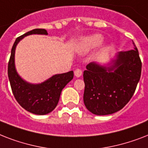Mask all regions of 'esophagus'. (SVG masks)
Segmentation results:
<instances>
[{
    "label": "esophagus",
    "mask_w": 148,
    "mask_h": 148,
    "mask_svg": "<svg viewBox=\"0 0 148 148\" xmlns=\"http://www.w3.org/2000/svg\"><path fill=\"white\" fill-rule=\"evenodd\" d=\"M74 75L77 77H80L82 75V71L79 68H77L75 71H74Z\"/></svg>",
    "instance_id": "34e87169"
}]
</instances>
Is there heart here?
Listing matches in <instances>:
<instances>
[{
    "mask_svg": "<svg viewBox=\"0 0 148 148\" xmlns=\"http://www.w3.org/2000/svg\"><path fill=\"white\" fill-rule=\"evenodd\" d=\"M103 38L99 34H95L82 39L77 46V49L81 53H87L88 51L95 49L102 44Z\"/></svg>",
    "mask_w": 148,
    "mask_h": 148,
    "instance_id": "obj_1",
    "label": "heart"
}]
</instances>
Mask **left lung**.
<instances>
[{
    "mask_svg": "<svg viewBox=\"0 0 148 148\" xmlns=\"http://www.w3.org/2000/svg\"><path fill=\"white\" fill-rule=\"evenodd\" d=\"M133 45L134 49L118 53L111 67L95 63L87 65L84 103L94 114H111L121 110L135 92L142 63L134 41Z\"/></svg>",
    "mask_w": 148,
    "mask_h": 148,
    "instance_id": "1",
    "label": "left lung"
}]
</instances>
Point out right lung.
Masks as SVG:
<instances>
[{"label": "right lung", "mask_w": 148, "mask_h": 148, "mask_svg": "<svg viewBox=\"0 0 148 148\" xmlns=\"http://www.w3.org/2000/svg\"><path fill=\"white\" fill-rule=\"evenodd\" d=\"M34 34H47V32L45 29H34L16 39L8 62V74L13 95L20 105L32 114L44 115L51 112L58 105L61 90L73 79L74 72L56 74L40 84H31L22 80L15 70V48L24 37Z\"/></svg>", "instance_id": "obj_1"}]
</instances>
